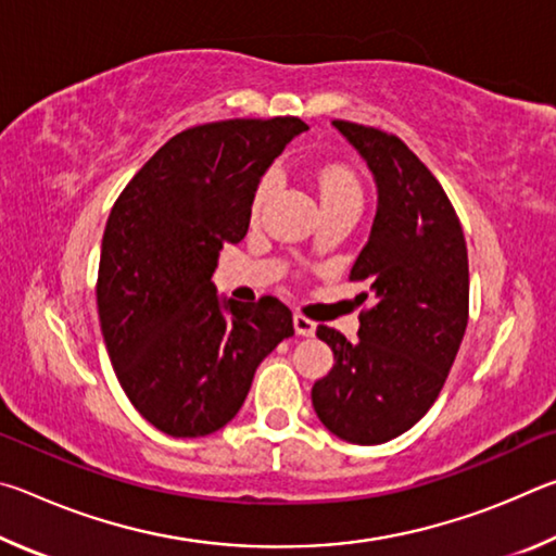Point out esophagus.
<instances>
[{
    "label": "esophagus",
    "mask_w": 556,
    "mask_h": 556,
    "mask_svg": "<svg viewBox=\"0 0 556 556\" xmlns=\"http://www.w3.org/2000/svg\"><path fill=\"white\" fill-rule=\"evenodd\" d=\"M294 331L299 336H314L316 333V324L312 321V318L301 316V314H294Z\"/></svg>",
    "instance_id": "esophagus-1"
}]
</instances>
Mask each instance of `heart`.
Listing matches in <instances>:
<instances>
[{
	"mask_svg": "<svg viewBox=\"0 0 556 556\" xmlns=\"http://www.w3.org/2000/svg\"><path fill=\"white\" fill-rule=\"evenodd\" d=\"M275 188H277V172H271L269 168V172L260 176L255 193H252V215H257L262 211V205L269 201V195L275 193ZM318 193H321V203L331 199H361L363 188L351 168L331 164L318 172Z\"/></svg>",
	"mask_w": 556,
	"mask_h": 556,
	"instance_id": "obj_1",
	"label": "heart"
}]
</instances>
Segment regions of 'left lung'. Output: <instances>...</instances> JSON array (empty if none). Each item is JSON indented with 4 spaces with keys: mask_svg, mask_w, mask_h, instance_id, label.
<instances>
[{
    "mask_svg": "<svg viewBox=\"0 0 556 556\" xmlns=\"http://www.w3.org/2000/svg\"><path fill=\"white\" fill-rule=\"evenodd\" d=\"M378 181V213L351 281L368 291L357 341L318 326L336 365L312 390L328 431L351 444H384L437 402L468 324V250L437 176L390 131L333 119Z\"/></svg>",
    "mask_w": 556,
    "mask_h": 556,
    "instance_id": "8db88e82",
    "label": "left lung"
}]
</instances>
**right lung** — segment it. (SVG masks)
<instances>
[{
	"instance_id": "add662e5",
	"label": "right lung",
	"mask_w": 556,
	"mask_h": 556,
	"mask_svg": "<svg viewBox=\"0 0 556 556\" xmlns=\"http://www.w3.org/2000/svg\"><path fill=\"white\" fill-rule=\"evenodd\" d=\"M299 117L220 119L178 131L110 211L98 269L108 355L135 409L168 437H205L238 414L257 365L294 336L275 296L220 301L223 244L248 235L252 193Z\"/></svg>"
}]
</instances>
